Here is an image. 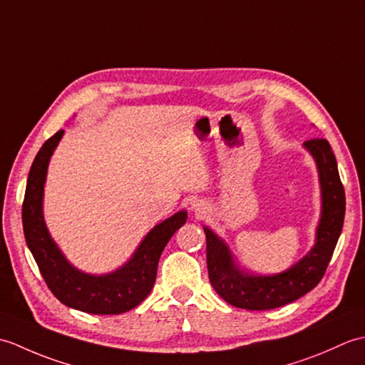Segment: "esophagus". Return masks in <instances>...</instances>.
Returning <instances> with one entry per match:
<instances>
[{
    "mask_svg": "<svg viewBox=\"0 0 365 365\" xmlns=\"http://www.w3.org/2000/svg\"><path fill=\"white\" fill-rule=\"evenodd\" d=\"M192 207H195V208H196V210H199V207H200V204H195V205H192Z\"/></svg>",
    "mask_w": 365,
    "mask_h": 365,
    "instance_id": "34e87169",
    "label": "esophagus"
}]
</instances>
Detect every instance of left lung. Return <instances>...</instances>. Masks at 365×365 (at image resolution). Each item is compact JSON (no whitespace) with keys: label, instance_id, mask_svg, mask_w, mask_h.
<instances>
[{"label":"left lung","instance_id":"obj_1","mask_svg":"<svg viewBox=\"0 0 365 365\" xmlns=\"http://www.w3.org/2000/svg\"><path fill=\"white\" fill-rule=\"evenodd\" d=\"M304 145L312 153L319 168L323 210L314 250L297 265L274 276H250L242 273L235 267L222 240L210 229L204 227L208 277L216 293L232 306L247 311H267L285 306L311 292L327 273L344 227L345 190L340 182L334 152L327 139H307Z\"/></svg>","mask_w":365,"mask_h":365}]
</instances>
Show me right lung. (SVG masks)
<instances>
[{
	"label": "right lung",
	"mask_w": 365,
	"mask_h": 365,
	"mask_svg": "<svg viewBox=\"0 0 365 365\" xmlns=\"http://www.w3.org/2000/svg\"><path fill=\"white\" fill-rule=\"evenodd\" d=\"M64 130L46 139L31 166L21 207L23 232L38 271L51 293L63 304L97 315L127 312L147 298L157 277L160 255L168 242L187 221L178 212L153 227L135 255L120 269L106 276H91L75 269L54 245L42 216V196L46 168Z\"/></svg>",
	"instance_id": "right-lung-1"
}]
</instances>
